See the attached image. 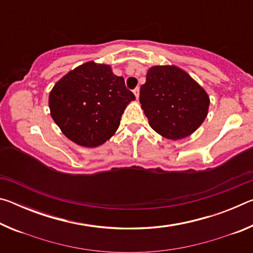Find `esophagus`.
<instances>
[{"label": "esophagus", "mask_w": 253, "mask_h": 253, "mask_svg": "<svg viewBox=\"0 0 253 253\" xmlns=\"http://www.w3.org/2000/svg\"><path fill=\"white\" fill-rule=\"evenodd\" d=\"M134 95L136 97V99H138V98H139V88L138 87H137L134 90Z\"/></svg>", "instance_id": "esophagus-1"}]
</instances>
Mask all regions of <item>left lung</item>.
Masks as SVG:
<instances>
[{"label":"left lung","mask_w":253,"mask_h":253,"mask_svg":"<svg viewBox=\"0 0 253 253\" xmlns=\"http://www.w3.org/2000/svg\"><path fill=\"white\" fill-rule=\"evenodd\" d=\"M139 101L149 126L172 140L193 134L207 118L210 106L204 88L173 65L149 68Z\"/></svg>","instance_id":"1"}]
</instances>
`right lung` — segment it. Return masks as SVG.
<instances>
[{
    "label": "right lung",
    "mask_w": 253,
    "mask_h": 253,
    "mask_svg": "<svg viewBox=\"0 0 253 253\" xmlns=\"http://www.w3.org/2000/svg\"><path fill=\"white\" fill-rule=\"evenodd\" d=\"M132 100L134 93L109 65L88 61L55 83L49 95V108L67 138L92 148L116 132L124 110Z\"/></svg>",
    "instance_id": "right-lung-1"
}]
</instances>
